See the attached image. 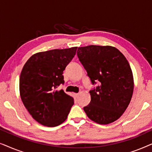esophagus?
Masks as SVG:
<instances>
[{
  "mask_svg": "<svg viewBox=\"0 0 152 152\" xmlns=\"http://www.w3.org/2000/svg\"><path fill=\"white\" fill-rule=\"evenodd\" d=\"M79 95H80V94H79V93H74V95H75V97L76 98H77V97L79 96Z\"/></svg>",
  "mask_w": 152,
  "mask_h": 152,
  "instance_id": "esophagus-1",
  "label": "esophagus"
}]
</instances>
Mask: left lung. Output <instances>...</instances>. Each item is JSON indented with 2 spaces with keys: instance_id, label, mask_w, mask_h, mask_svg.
<instances>
[{
  "instance_id": "left-lung-1",
  "label": "left lung",
  "mask_w": 152,
  "mask_h": 152,
  "mask_svg": "<svg viewBox=\"0 0 152 152\" xmlns=\"http://www.w3.org/2000/svg\"><path fill=\"white\" fill-rule=\"evenodd\" d=\"M79 59L93 84L91 102L84 110L91 120L100 124L115 122L126 111L134 92V77L126 57L110 45H88L77 50Z\"/></svg>"
}]
</instances>
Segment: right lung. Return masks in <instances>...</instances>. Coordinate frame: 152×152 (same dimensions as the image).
I'll return each instance as SVG.
<instances>
[{
	"label": "right lung",
	"instance_id": "add662e5",
	"mask_svg": "<svg viewBox=\"0 0 152 152\" xmlns=\"http://www.w3.org/2000/svg\"><path fill=\"white\" fill-rule=\"evenodd\" d=\"M77 47L40 52L29 58L19 80L21 100L32 117L42 125L53 127L65 121L73 97L58 91L64 84L63 72Z\"/></svg>",
	"mask_w": 152,
	"mask_h": 152
}]
</instances>
